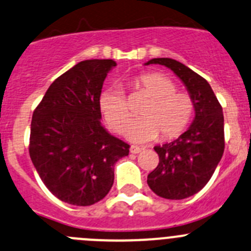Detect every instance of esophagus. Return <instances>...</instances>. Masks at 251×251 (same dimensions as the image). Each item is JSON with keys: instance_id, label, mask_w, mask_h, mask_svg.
I'll return each mask as SVG.
<instances>
[{"instance_id": "esophagus-1", "label": "esophagus", "mask_w": 251, "mask_h": 251, "mask_svg": "<svg viewBox=\"0 0 251 251\" xmlns=\"http://www.w3.org/2000/svg\"><path fill=\"white\" fill-rule=\"evenodd\" d=\"M129 150H130V152H132V154H139V152L143 150V148L142 147H137V145H132Z\"/></svg>"}]
</instances>
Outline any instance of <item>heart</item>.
<instances>
[{
	"label": "heart",
	"instance_id": "1",
	"mask_svg": "<svg viewBox=\"0 0 251 251\" xmlns=\"http://www.w3.org/2000/svg\"><path fill=\"white\" fill-rule=\"evenodd\" d=\"M151 102L144 107L142 117L134 119L126 128V137L132 143H148L161 134V139L173 140L180 137L195 113L192 97L176 91V85L168 76L159 73H145L133 80ZM100 109L107 124L114 132H123L130 117V109L119 86H111L100 95Z\"/></svg>",
	"mask_w": 251,
	"mask_h": 251
}]
</instances>
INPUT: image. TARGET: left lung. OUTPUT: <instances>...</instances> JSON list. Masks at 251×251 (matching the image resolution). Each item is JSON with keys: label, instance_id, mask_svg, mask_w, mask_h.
I'll use <instances>...</instances> for the list:
<instances>
[{"label": "left lung", "instance_id": "8db88e82", "mask_svg": "<svg viewBox=\"0 0 251 251\" xmlns=\"http://www.w3.org/2000/svg\"><path fill=\"white\" fill-rule=\"evenodd\" d=\"M150 64L166 66L180 78L195 103V118L177 139L154 147L159 165L147 182L163 199H187L206 186L223 156V111L209 83L182 63L156 58L145 65Z\"/></svg>", "mask_w": 251, "mask_h": 251}]
</instances>
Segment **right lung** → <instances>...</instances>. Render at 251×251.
I'll list each match as a JSON object with an SVG mask.
<instances>
[{"label": "right lung", "mask_w": 251, "mask_h": 251, "mask_svg": "<svg viewBox=\"0 0 251 251\" xmlns=\"http://www.w3.org/2000/svg\"><path fill=\"white\" fill-rule=\"evenodd\" d=\"M111 59L76 64L49 86L33 112L29 155L52 195L74 206H91L106 197L114 164L129 145L101 124L100 95Z\"/></svg>", "instance_id": "right-lung-1"}]
</instances>
